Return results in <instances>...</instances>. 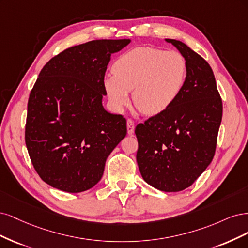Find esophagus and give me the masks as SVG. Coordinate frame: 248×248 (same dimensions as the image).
I'll use <instances>...</instances> for the list:
<instances>
[{
	"label": "esophagus",
	"mask_w": 248,
	"mask_h": 248,
	"mask_svg": "<svg viewBox=\"0 0 248 248\" xmlns=\"http://www.w3.org/2000/svg\"><path fill=\"white\" fill-rule=\"evenodd\" d=\"M126 129H127V133H129L130 135H132L134 133V131H135V123H134L133 119L129 118L126 121Z\"/></svg>",
	"instance_id": "1"
}]
</instances>
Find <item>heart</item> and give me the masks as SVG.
I'll return each mask as SVG.
<instances>
[{
    "mask_svg": "<svg viewBox=\"0 0 248 248\" xmlns=\"http://www.w3.org/2000/svg\"><path fill=\"white\" fill-rule=\"evenodd\" d=\"M113 75L104 78V89L116 110L130 103L145 114H157L177 100L186 82L187 65L177 51L137 47L122 54L112 65Z\"/></svg>",
    "mask_w": 248,
    "mask_h": 248,
    "instance_id": "b5f03b06",
    "label": "heart"
}]
</instances>
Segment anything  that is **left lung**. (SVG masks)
I'll return each mask as SVG.
<instances>
[{"label":"left lung","mask_w":248,"mask_h":248,"mask_svg":"<svg viewBox=\"0 0 248 248\" xmlns=\"http://www.w3.org/2000/svg\"><path fill=\"white\" fill-rule=\"evenodd\" d=\"M166 41L186 59V82L169 108L136 126V158L148 185L174 193L193 185L211 163L222 117V101L209 63L178 40Z\"/></svg>","instance_id":"left-lung-1"}]
</instances>
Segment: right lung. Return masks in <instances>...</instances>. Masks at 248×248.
<instances>
[{"label":"right lung","instance_id":"right-lung-1","mask_svg":"<svg viewBox=\"0 0 248 248\" xmlns=\"http://www.w3.org/2000/svg\"><path fill=\"white\" fill-rule=\"evenodd\" d=\"M130 39L93 40L47 62L31 91L25 131L36 172L50 186L81 193L102 178L105 162L126 135V121L103 108L110 55Z\"/></svg>","mask_w":248,"mask_h":248}]
</instances>
